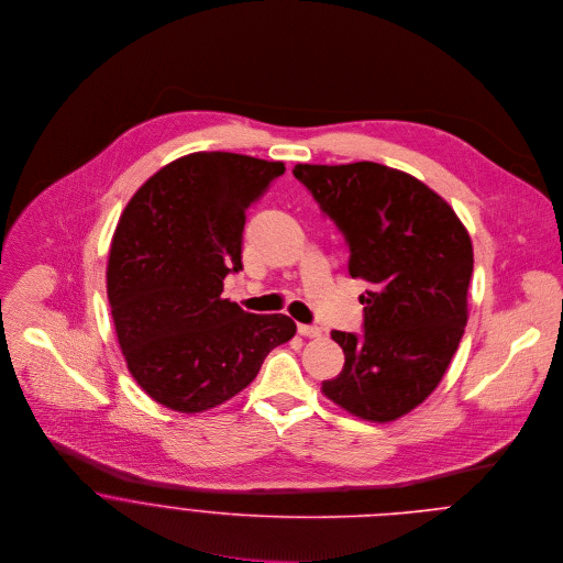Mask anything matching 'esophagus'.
<instances>
[{"instance_id": "esophagus-1", "label": "esophagus", "mask_w": 563, "mask_h": 563, "mask_svg": "<svg viewBox=\"0 0 563 563\" xmlns=\"http://www.w3.org/2000/svg\"><path fill=\"white\" fill-rule=\"evenodd\" d=\"M297 331H299V335H306V338H317V335H321V329L314 327V324H299Z\"/></svg>"}]
</instances>
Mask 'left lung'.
Returning <instances> with one entry per match:
<instances>
[{
	"instance_id": "1",
	"label": "left lung",
	"mask_w": 563,
	"mask_h": 563,
	"mask_svg": "<svg viewBox=\"0 0 563 563\" xmlns=\"http://www.w3.org/2000/svg\"><path fill=\"white\" fill-rule=\"evenodd\" d=\"M349 246L364 331H331L344 368L322 395L353 416L390 422L444 377L468 321L473 242L453 208L420 179L377 164H297Z\"/></svg>"
}]
</instances>
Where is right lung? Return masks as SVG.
Segmentation results:
<instances>
[{
  "mask_svg": "<svg viewBox=\"0 0 563 563\" xmlns=\"http://www.w3.org/2000/svg\"><path fill=\"white\" fill-rule=\"evenodd\" d=\"M284 170V162L197 152L152 175L121 214L106 273L112 321L132 377L168 409L230 401L297 331L286 314H249L221 299L223 279L242 271L246 208Z\"/></svg>",
  "mask_w": 563,
  "mask_h": 563,
  "instance_id": "1",
  "label": "right lung"
}]
</instances>
